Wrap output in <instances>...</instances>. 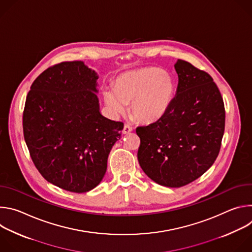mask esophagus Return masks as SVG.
Listing matches in <instances>:
<instances>
[{"mask_svg":"<svg viewBox=\"0 0 252 252\" xmlns=\"http://www.w3.org/2000/svg\"><path fill=\"white\" fill-rule=\"evenodd\" d=\"M131 130H132V126H130L129 125H125L124 129H123V133L126 134V133H129Z\"/></svg>","mask_w":252,"mask_h":252,"instance_id":"34e87169","label":"esophagus"}]
</instances>
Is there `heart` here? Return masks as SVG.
Returning a JSON list of instances; mask_svg holds the SVG:
<instances>
[{"label":"heart","instance_id":"heart-1","mask_svg":"<svg viewBox=\"0 0 252 252\" xmlns=\"http://www.w3.org/2000/svg\"><path fill=\"white\" fill-rule=\"evenodd\" d=\"M175 87L171 77L161 68L142 67L121 75L115 91L105 90L104 101L116 114H123L130 103V114L138 122L152 124L160 120L171 105Z\"/></svg>","mask_w":252,"mask_h":252}]
</instances>
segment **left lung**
<instances>
[{"label": "left lung", "instance_id": "obj_1", "mask_svg": "<svg viewBox=\"0 0 252 252\" xmlns=\"http://www.w3.org/2000/svg\"><path fill=\"white\" fill-rule=\"evenodd\" d=\"M176 95L165 115L136 127L137 159L157 184L181 188L201 176L217 159L225 127L221 94L206 71L177 60Z\"/></svg>", "mask_w": 252, "mask_h": 252}]
</instances>
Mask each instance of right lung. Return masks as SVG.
Listing matches in <instances>:
<instances>
[{
  "label": "right lung",
  "mask_w": 252,
  "mask_h": 252,
  "mask_svg": "<svg viewBox=\"0 0 252 252\" xmlns=\"http://www.w3.org/2000/svg\"><path fill=\"white\" fill-rule=\"evenodd\" d=\"M96 80L82 61L63 62L33 81L25 102L24 137L34 166L47 182L71 192L101 182L124 128L123 122L100 115Z\"/></svg>",
  "instance_id": "1"
}]
</instances>
